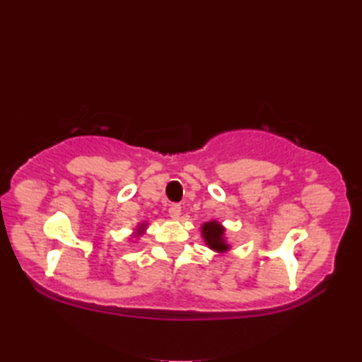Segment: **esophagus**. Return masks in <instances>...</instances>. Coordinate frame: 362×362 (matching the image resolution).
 <instances>
[{"label": "esophagus", "instance_id": "1", "mask_svg": "<svg viewBox=\"0 0 362 362\" xmlns=\"http://www.w3.org/2000/svg\"><path fill=\"white\" fill-rule=\"evenodd\" d=\"M180 213H182V206L179 204H174L169 206V216H171L173 219H179Z\"/></svg>", "mask_w": 362, "mask_h": 362}]
</instances>
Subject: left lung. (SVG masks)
Returning <instances> with one entry per match:
<instances>
[{
    "label": "left lung",
    "mask_w": 362,
    "mask_h": 362,
    "mask_svg": "<svg viewBox=\"0 0 362 362\" xmlns=\"http://www.w3.org/2000/svg\"><path fill=\"white\" fill-rule=\"evenodd\" d=\"M202 238L209 247L218 253H226L230 250V244L226 238V227L218 221L204 222L201 227Z\"/></svg>",
    "instance_id": "obj_1"
}]
</instances>
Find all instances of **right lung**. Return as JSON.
<instances>
[{
  "instance_id": "obj_1",
  "label": "right lung",
  "mask_w": 362,
  "mask_h": 362,
  "mask_svg": "<svg viewBox=\"0 0 362 362\" xmlns=\"http://www.w3.org/2000/svg\"><path fill=\"white\" fill-rule=\"evenodd\" d=\"M146 228H148V222H141V224H138V227L134 230V236H135V238H138V236L144 235Z\"/></svg>"
}]
</instances>
